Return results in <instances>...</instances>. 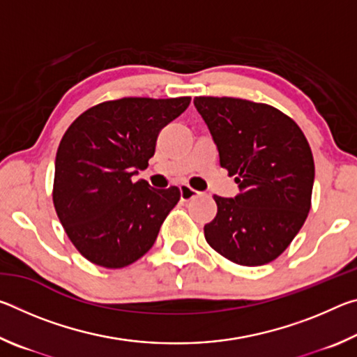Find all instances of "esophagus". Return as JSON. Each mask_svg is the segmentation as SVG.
I'll return each instance as SVG.
<instances>
[{
    "instance_id": "esophagus-1",
    "label": "esophagus",
    "mask_w": 357,
    "mask_h": 357,
    "mask_svg": "<svg viewBox=\"0 0 357 357\" xmlns=\"http://www.w3.org/2000/svg\"><path fill=\"white\" fill-rule=\"evenodd\" d=\"M179 193H181V200L189 202V200H192V198H195L200 192L193 190L192 187H189L187 184H181L179 185Z\"/></svg>"
}]
</instances>
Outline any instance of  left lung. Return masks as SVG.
I'll list each match as a JSON object with an SVG mask.
<instances>
[{
    "mask_svg": "<svg viewBox=\"0 0 357 357\" xmlns=\"http://www.w3.org/2000/svg\"><path fill=\"white\" fill-rule=\"evenodd\" d=\"M219 151L220 167L239 187L214 195L217 215L204 225L208 244L229 261L261 266L287 249L310 211L315 164L309 143L277 108L234 98H195Z\"/></svg>",
    "mask_w": 357,
    "mask_h": 357,
    "instance_id": "left-lung-1",
    "label": "left lung"
}]
</instances>
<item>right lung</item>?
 <instances>
[{
	"label": "right lung",
	"mask_w": 357,
	"mask_h": 357,
	"mask_svg": "<svg viewBox=\"0 0 357 357\" xmlns=\"http://www.w3.org/2000/svg\"><path fill=\"white\" fill-rule=\"evenodd\" d=\"M189 104L190 98L110 100L82 113L66 130L53 203L72 244L91 263L124 268L154 245L181 193L132 176L148 167L160 129Z\"/></svg>",
	"instance_id": "1"
}]
</instances>
